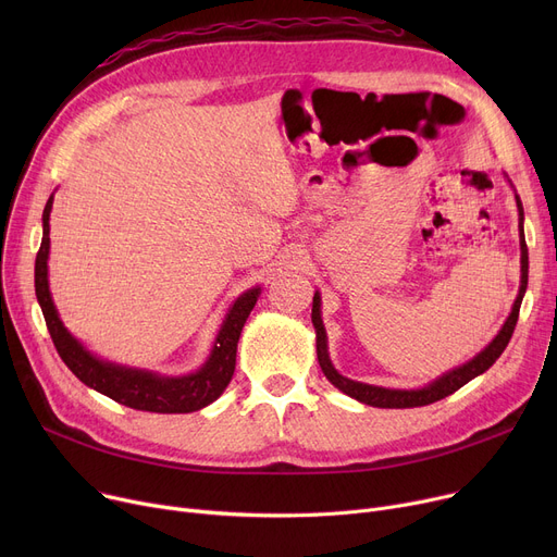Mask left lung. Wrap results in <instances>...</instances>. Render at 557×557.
I'll list each match as a JSON object with an SVG mask.
<instances>
[{
	"label": "left lung",
	"instance_id": "left-lung-1",
	"mask_svg": "<svg viewBox=\"0 0 557 557\" xmlns=\"http://www.w3.org/2000/svg\"><path fill=\"white\" fill-rule=\"evenodd\" d=\"M508 178V175H506ZM510 183V181H508ZM512 187V183H510ZM515 189V187H512ZM515 200H517V212H519V250H521V280H519V294L515 298L512 311L506 318L504 327L499 330L481 352L476 357H472L470 361H465L462 366L447 370L445 374L435 376L433 382L424 384L422 388H384V386H372V384H363V382H355V379L343 376L332 359H330V349H327V332L323 325V318H320V294L315 290L313 294V309H311V323L315 330V355H318V363L323 368L325 376L330 382L345 395H349L352 399L368 404V406H376V408H416V406H426L433 404L437 399H445L447 395L456 393L458 388H462L467 382H472L474 376L483 374L496 359L502 357V352L506 349V345L510 343V336L515 332L517 318H519V307L525 294V286H529V248H525V239H523V208L521 200L515 191Z\"/></svg>",
	"mask_w": 557,
	"mask_h": 557
}]
</instances>
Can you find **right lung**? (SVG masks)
<instances>
[{"label": "right lung", "instance_id": "obj_1", "mask_svg": "<svg viewBox=\"0 0 557 557\" xmlns=\"http://www.w3.org/2000/svg\"><path fill=\"white\" fill-rule=\"evenodd\" d=\"M53 194L42 212V244L36 257V296L45 315L47 330L65 366L81 379L85 386L120 401L124 406L149 413H191L200 411L223 395L237 366V343L246 320L261 296V286H252L232 302L227 309L210 357L189 374H160L144 368H131L92 355L70 330L51 300L49 290V214Z\"/></svg>", "mask_w": 557, "mask_h": 557}]
</instances>
